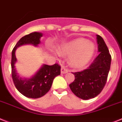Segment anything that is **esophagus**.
I'll return each mask as SVG.
<instances>
[{"label": "esophagus", "mask_w": 122, "mask_h": 122, "mask_svg": "<svg viewBox=\"0 0 122 122\" xmlns=\"http://www.w3.org/2000/svg\"><path fill=\"white\" fill-rule=\"evenodd\" d=\"M68 72V70H67V68H65L63 66H62L61 67V73H67Z\"/></svg>", "instance_id": "esophagus-1"}]
</instances>
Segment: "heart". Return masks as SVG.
Segmentation results:
<instances>
[{"label":"heart","mask_w":122,"mask_h":122,"mask_svg":"<svg viewBox=\"0 0 122 122\" xmlns=\"http://www.w3.org/2000/svg\"><path fill=\"white\" fill-rule=\"evenodd\" d=\"M95 52V44L83 38L73 39L63 44L59 49L60 55L69 56V63L75 68L86 65L93 57Z\"/></svg>","instance_id":"heart-1"}]
</instances>
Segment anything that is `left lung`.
<instances>
[{
  "mask_svg": "<svg viewBox=\"0 0 122 122\" xmlns=\"http://www.w3.org/2000/svg\"><path fill=\"white\" fill-rule=\"evenodd\" d=\"M99 54L91 65L81 72L72 73L75 80L69 85L72 92L83 100L94 98L103 90L107 82L110 64L111 55L102 37L97 35Z\"/></svg>",
  "mask_w": 122,
  "mask_h": 122,
  "instance_id": "obj_1",
  "label": "left lung"
}]
</instances>
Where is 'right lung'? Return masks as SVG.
Returning <instances> with one entry per match:
<instances>
[{
	"label": "right lung",
	"instance_id": "add662e5",
	"mask_svg": "<svg viewBox=\"0 0 122 122\" xmlns=\"http://www.w3.org/2000/svg\"><path fill=\"white\" fill-rule=\"evenodd\" d=\"M43 36L41 32H34L22 37L16 44L12 52V76L15 86L20 93L26 97L38 98L49 91L54 79L60 74V67L57 63L53 65L43 64L34 75L30 78L22 77L17 72L15 63L17 59L15 51L18 47L24 45H32L38 47Z\"/></svg>",
	"mask_w": 122,
	"mask_h": 122
}]
</instances>
